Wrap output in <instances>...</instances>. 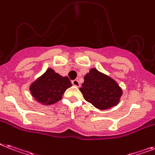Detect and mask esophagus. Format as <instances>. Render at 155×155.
Returning a JSON list of instances; mask_svg holds the SVG:
<instances>
[{
  "instance_id": "obj_1",
  "label": "esophagus",
  "mask_w": 155,
  "mask_h": 155,
  "mask_svg": "<svg viewBox=\"0 0 155 155\" xmlns=\"http://www.w3.org/2000/svg\"><path fill=\"white\" fill-rule=\"evenodd\" d=\"M71 84H72V85H74V86H75V87H80V82H79V80H72V81H71Z\"/></svg>"
}]
</instances>
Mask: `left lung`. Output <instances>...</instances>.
<instances>
[{
  "label": "left lung",
  "mask_w": 155,
  "mask_h": 155,
  "mask_svg": "<svg viewBox=\"0 0 155 155\" xmlns=\"http://www.w3.org/2000/svg\"><path fill=\"white\" fill-rule=\"evenodd\" d=\"M80 91L87 101L99 110H107L118 105L123 90L115 80L96 68L84 75Z\"/></svg>",
  "instance_id": "left-lung-1"
}]
</instances>
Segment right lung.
I'll list each match as a JSON object with an SVG mask.
<instances>
[{
  "label": "right lung",
  "instance_id": "add662e5",
  "mask_svg": "<svg viewBox=\"0 0 155 155\" xmlns=\"http://www.w3.org/2000/svg\"><path fill=\"white\" fill-rule=\"evenodd\" d=\"M71 87L68 77L56 73L52 68H48L45 73L32 82L29 90L36 101L48 106L60 101L65 91Z\"/></svg>",
  "mask_w": 155,
  "mask_h": 155
}]
</instances>
